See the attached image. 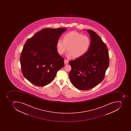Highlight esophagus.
<instances>
[{
    "label": "esophagus",
    "instance_id": "esophagus-1",
    "mask_svg": "<svg viewBox=\"0 0 131 131\" xmlns=\"http://www.w3.org/2000/svg\"><path fill=\"white\" fill-rule=\"evenodd\" d=\"M68 62H69V61H68V59H65V60H64V63L65 64H67L68 63Z\"/></svg>",
    "mask_w": 131,
    "mask_h": 131
}]
</instances>
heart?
<instances>
[{
    "mask_svg": "<svg viewBox=\"0 0 131 131\" xmlns=\"http://www.w3.org/2000/svg\"><path fill=\"white\" fill-rule=\"evenodd\" d=\"M90 38L77 31L66 33L63 36V40L59 39L57 42V52L62 55L68 50V57L79 58L86 54L90 47Z\"/></svg>",
    "mask_w": 131,
    "mask_h": 131,
    "instance_id": "heart-1",
    "label": "heart"
}]
</instances>
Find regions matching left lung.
Returning <instances> with one entry per match:
<instances>
[{
	"instance_id": "left-lung-1",
	"label": "left lung",
	"mask_w": 131,
	"mask_h": 131,
	"mask_svg": "<svg viewBox=\"0 0 131 131\" xmlns=\"http://www.w3.org/2000/svg\"><path fill=\"white\" fill-rule=\"evenodd\" d=\"M91 44L87 52L75 60L70 61V81L80 90L93 89L103 81L109 64L108 49L99 35L88 29Z\"/></svg>"
}]
</instances>
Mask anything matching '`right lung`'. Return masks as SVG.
<instances>
[{
    "label": "right lung",
    "mask_w": 131,
    "mask_h": 131,
    "mask_svg": "<svg viewBox=\"0 0 131 131\" xmlns=\"http://www.w3.org/2000/svg\"><path fill=\"white\" fill-rule=\"evenodd\" d=\"M66 29L45 28L27 40L20 58L23 75L33 84L43 86L50 83L64 66L57 44Z\"/></svg>",
    "instance_id": "add662e5"
}]
</instances>
